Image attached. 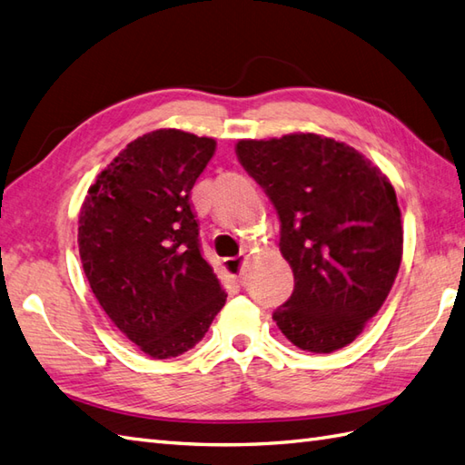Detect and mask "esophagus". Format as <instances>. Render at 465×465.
I'll use <instances>...</instances> for the list:
<instances>
[{"label": "esophagus", "mask_w": 465, "mask_h": 465, "mask_svg": "<svg viewBox=\"0 0 465 465\" xmlns=\"http://www.w3.org/2000/svg\"><path fill=\"white\" fill-rule=\"evenodd\" d=\"M245 262H247V255H245V253L237 255V257H230V259H225V262H223V269H225V272H228L232 277H242Z\"/></svg>", "instance_id": "34e87169"}]
</instances>
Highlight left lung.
<instances>
[{
  "label": "left lung",
  "mask_w": 465,
  "mask_h": 465,
  "mask_svg": "<svg viewBox=\"0 0 465 465\" xmlns=\"http://www.w3.org/2000/svg\"><path fill=\"white\" fill-rule=\"evenodd\" d=\"M235 154L273 202L295 289L273 312L307 352L351 344L394 285L402 262V213L382 172L334 138L295 133L240 140Z\"/></svg>",
  "instance_id": "8db88e82"
}]
</instances>
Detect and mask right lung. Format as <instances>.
I'll use <instances>...</instances> for the list:
<instances>
[{
    "label": "right lung",
    "mask_w": 465,
    "mask_h": 465,
    "mask_svg": "<svg viewBox=\"0 0 465 465\" xmlns=\"http://www.w3.org/2000/svg\"><path fill=\"white\" fill-rule=\"evenodd\" d=\"M213 153V138L178 128L143 134L96 176L83 202V272L116 329L153 359L196 347L228 297L202 257L190 208Z\"/></svg>",
    "instance_id": "right-lung-1"
}]
</instances>
